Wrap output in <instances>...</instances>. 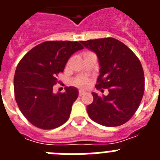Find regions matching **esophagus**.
Listing matches in <instances>:
<instances>
[{
    "mask_svg": "<svg viewBox=\"0 0 160 160\" xmlns=\"http://www.w3.org/2000/svg\"><path fill=\"white\" fill-rule=\"evenodd\" d=\"M84 91H82V90H79V92H78V94H79V96H82V95H83V94H84Z\"/></svg>",
    "mask_w": 160,
    "mask_h": 160,
    "instance_id": "obj_1",
    "label": "esophagus"
}]
</instances>
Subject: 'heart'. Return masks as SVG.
Here are the masks:
<instances>
[{"mask_svg": "<svg viewBox=\"0 0 160 160\" xmlns=\"http://www.w3.org/2000/svg\"><path fill=\"white\" fill-rule=\"evenodd\" d=\"M87 53H89V52H87ZM73 84L77 86V87H80V88H87V87H88L90 86V79L85 77L76 78L73 80Z\"/></svg>", "mask_w": 160, "mask_h": 160, "instance_id": "obj_1", "label": "heart"}]
</instances>
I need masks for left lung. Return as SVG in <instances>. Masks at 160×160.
Returning <instances> with one entry per match:
<instances>
[{"instance_id": "8db88e82", "label": "left lung", "mask_w": 160, "mask_h": 160, "mask_svg": "<svg viewBox=\"0 0 160 160\" xmlns=\"http://www.w3.org/2000/svg\"><path fill=\"white\" fill-rule=\"evenodd\" d=\"M97 54L100 74L95 87L108 89V95L93 92L88 115L105 127H118L129 121L139 107L144 93V73L140 61L125 44L113 38L81 41Z\"/></svg>"}]
</instances>
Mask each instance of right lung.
I'll list each match as a JSON object with an SVG mask.
<instances>
[{
  "instance_id": "add662e5",
  "label": "right lung",
  "mask_w": 160,
  "mask_h": 160,
  "mask_svg": "<svg viewBox=\"0 0 160 160\" xmlns=\"http://www.w3.org/2000/svg\"><path fill=\"white\" fill-rule=\"evenodd\" d=\"M78 42L48 41L32 48L22 58L14 76V94L26 119L41 129H54L70 118L78 91L66 87L64 93L53 94L57 76L63 72L72 54L82 49Z\"/></svg>"
}]
</instances>
